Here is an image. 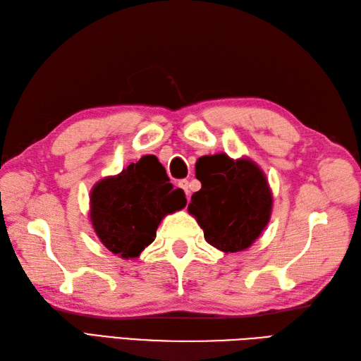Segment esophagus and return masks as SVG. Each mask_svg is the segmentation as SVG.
Masks as SVG:
<instances>
[{"label": "esophagus", "mask_w": 361, "mask_h": 361, "mask_svg": "<svg viewBox=\"0 0 361 361\" xmlns=\"http://www.w3.org/2000/svg\"><path fill=\"white\" fill-rule=\"evenodd\" d=\"M178 188H181V189L184 190V193H186V197H189L190 190H189V181H188V180H180Z\"/></svg>", "instance_id": "esophagus-1"}]
</instances>
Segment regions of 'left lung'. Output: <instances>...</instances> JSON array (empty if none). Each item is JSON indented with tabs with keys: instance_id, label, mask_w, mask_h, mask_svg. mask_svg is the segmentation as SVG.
I'll list each match as a JSON object with an SVG mask.
<instances>
[{
	"instance_id": "1",
	"label": "left lung",
	"mask_w": 361,
	"mask_h": 361,
	"mask_svg": "<svg viewBox=\"0 0 361 361\" xmlns=\"http://www.w3.org/2000/svg\"><path fill=\"white\" fill-rule=\"evenodd\" d=\"M201 189L190 198L189 214L206 241L224 253L250 247L271 215L273 195L262 169L250 159L210 155L201 166Z\"/></svg>"
}]
</instances>
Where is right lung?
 Here are the masks:
<instances>
[{"label":"right lung","instance_id":"add662e5","mask_svg":"<svg viewBox=\"0 0 361 361\" xmlns=\"http://www.w3.org/2000/svg\"><path fill=\"white\" fill-rule=\"evenodd\" d=\"M184 206V192L173 189L154 155H146L92 188L90 219L111 253L133 259L154 241L161 219Z\"/></svg>","mask_w":361,"mask_h":361}]
</instances>
